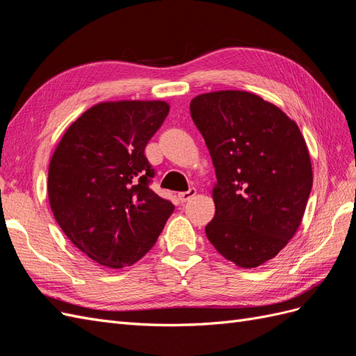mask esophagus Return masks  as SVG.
I'll list each match as a JSON object with an SVG mask.
<instances>
[{
	"label": "esophagus",
	"mask_w": 356,
	"mask_h": 356,
	"mask_svg": "<svg viewBox=\"0 0 356 356\" xmlns=\"http://www.w3.org/2000/svg\"><path fill=\"white\" fill-rule=\"evenodd\" d=\"M197 193V190L196 188H190V190H187V191H182V193H179L178 195V199H179V202L181 203H184V202H187L188 199H191L193 196H195Z\"/></svg>",
	"instance_id": "esophagus-1"
}]
</instances>
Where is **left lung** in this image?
Instances as JSON below:
<instances>
[{"label":"left lung","mask_w":356,"mask_h":356,"mask_svg":"<svg viewBox=\"0 0 356 356\" xmlns=\"http://www.w3.org/2000/svg\"><path fill=\"white\" fill-rule=\"evenodd\" d=\"M190 113L217 174L208 239L234 264L260 266L303 218L314 182L305 138L276 105L250 92L199 95Z\"/></svg>","instance_id":"8db88e82"}]
</instances>
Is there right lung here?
I'll use <instances>...</instances> for the list:
<instances>
[{
  "label": "right lung",
  "mask_w": 356,
  "mask_h": 356,
  "mask_svg": "<svg viewBox=\"0 0 356 356\" xmlns=\"http://www.w3.org/2000/svg\"><path fill=\"white\" fill-rule=\"evenodd\" d=\"M168 113L161 101L98 104L68 127L53 153L51 212L75 248L101 266L136 263L175 209L149 188L156 170L144 154Z\"/></svg>",
  "instance_id": "add662e5"
}]
</instances>
